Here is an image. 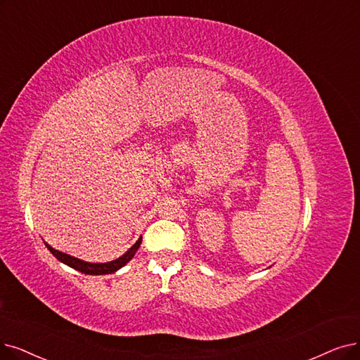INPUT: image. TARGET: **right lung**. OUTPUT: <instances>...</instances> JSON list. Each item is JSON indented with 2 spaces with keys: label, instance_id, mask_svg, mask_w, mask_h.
<instances>
[{
  "label": "right lung",
  "instance_id": "1",
  "mask_svg": "<svg viewBox=\"0 0 360 360\" xmlns=\"http://www.w3.org/2000/svg\"><path fill=\"white\" fill-rule=\"evenodd\" d=\"M140 243H141V236L125 254L118 257L117 260H112L108 263H89V262L79 260V258H77V257H72L69 254L57 251L53 247H50L49 243H46V247L60 263H63L72 269H75L81 273H85V275H110V273H115L117 270H120L121 267H124L128 262L131 260L134 254L137 252V250L140 248Z\"/></svg>",
  "mask_w": 360,
  "mask_h": 360
}]
</instances>
